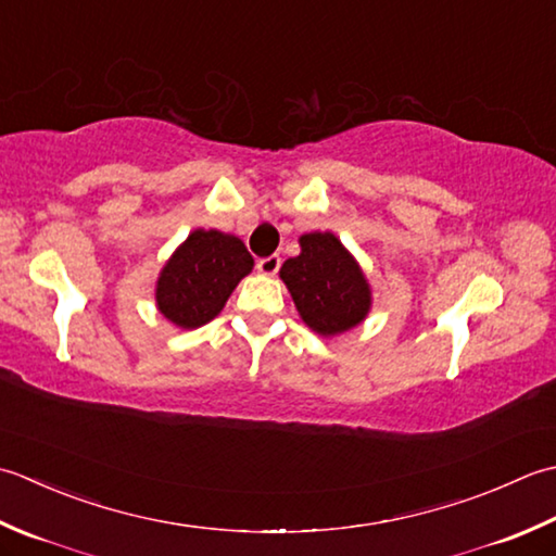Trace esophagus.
<instances>
[{"instance_id": "34e87169", "label": "esophagus", "mask_w": 556, "mask_h": 556, "mask_svg": "<svg viewBox=\"0 0 556 556\" xmlns=\"http://www.w3.org/2000/svg\"><path fill=\"white\" fill-rule=\"evenodd\" d=\"M278 268H280V256H264V258H258L256 262V270L262 276H276L278 274Z\"/></svg>"}]
</instances>
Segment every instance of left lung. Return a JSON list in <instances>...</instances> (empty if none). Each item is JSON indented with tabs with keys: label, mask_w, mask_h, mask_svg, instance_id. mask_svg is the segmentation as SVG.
<instances>
[{
	"label": "left lung",
	"mask_w": 556,
	"mask_h": 556,
	"mask_svg": "<svg viewBox=\"0 0 556 556\" xmlns=\"http://www.w3.org/2000/svg\"><path fill=\"white\" fill-rule=\"evenodd\" d=\"M302 254L280 268L294 307L312 331L343 333L365 319L371 294L355 258L336 235L309 232L300 237Z\"/></svg>",
	"instance_id": "1"
}]
</instances>
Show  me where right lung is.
Segmentation results:
<instances>
[{
	"label": "right lung",
	"instance_id": "1",
	"mask_svg": "<svg viewBox=\"0 0 556 556\" xmlns=\"http://www.w3.org/2000/svg\"><path fill=\"white\" fill-rule=\"evenodd\" d=\"M252 266L242 240L218 230H194L157 278V309L182 328L208 324Z\"/></svg>",
	"mask_w": 556,
	"mask_h": 556
}]
</instances>
